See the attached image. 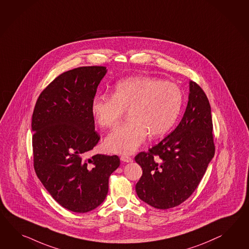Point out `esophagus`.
Segmentation results:
<instances>
[{
    "label": "esophagus",
    "instance_id": "esophagus-1",
    "mask_svg": "<svg viewBox=\"0 0 249 249\" xmlns=\"http://www.w3.org/2000/svg\"><path fill=\"white\" fill-rule=\"evenodd\" d=\"M121 160L123 162H126V163H130V162H132L133 159H132V158L128 157V156H126V155H122L121 157Z\"/></svg>",
    "mask_w": 249,
    "mask_h": 249
}]
</instances>
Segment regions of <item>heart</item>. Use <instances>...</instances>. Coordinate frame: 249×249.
<instances>
[{"instance_id": "heart-1", "label": "heart", "mask_w": 249, "mask_h": 249, "mask_svg": "<svg viewBox=\"0 0 249 249\" xmlns=\"http://www.w3.org/2000/svg\"><path fill=\"white\" fill-rule=\"evenodd\" d=\"M182 92L169 81L139 75L119 82L111 93L97 95L91 111L101 127H115L128 111L130 122L118 127L105 140L107 150L129 155L136 151L149 135L164 136L175 125L182 109Z\"/></svg>"}]
</instances>
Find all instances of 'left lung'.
<instances>
[{"label":"left lung","mask_w":249,"mask_h":249,"mask_svg":"<svg viewBox=\"0 0 249 249\" xmlns=\"http://www.w3.org/2000/svg\"><path fill=\"white\" fill-rule=\"evenodd\" d=\"M210 102L190 82L189 101L178 126L135 160L143 170L136 192L150 206L166 210L187 200L198 187L215 154Z\"/></svg>","instance_id":"1"}]
</instances>
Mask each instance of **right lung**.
Instances as JSON below:
<instances>
[{"label":"right lung","instance_id":"obj_1","mask_svg":"<svg viewBox=\"0 0 249 249\" xmlns=\"http://www.w3.org/2000/svg\"><path fill=\"white\" fill-rule=\"evenodd\" d=\"M106 67L61 73L39 94L32 114L33 165L54 200L73 213L91 212L105 200L118 156L85 158L101 139L91 105Z\"/></svg>","mask_w":249,"mask_h":249}]
</instances>
